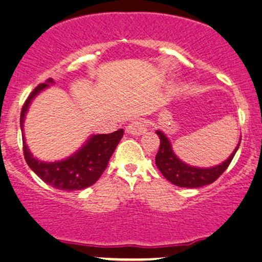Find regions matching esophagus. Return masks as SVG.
I'll return each mask as SVG.
<instances>
[{
	"label": "esophagus",
	"instance_id": "obj_1",
	"mask_svg": "<svg viewBox=\"0 0 262 262\" xmlns=\"http://www.w3.org/2000/svg\"><path fill=\"white\" fill-rule=\"evenodd\" d=\"M126 133L132 134V136H142L143 133H145L147 128H145L144 123L142 120H134L130 124H128V126L125 128Z\"/></svg>",
	"mask_w": 262,
	"mask_h": 262
}]
</instances>
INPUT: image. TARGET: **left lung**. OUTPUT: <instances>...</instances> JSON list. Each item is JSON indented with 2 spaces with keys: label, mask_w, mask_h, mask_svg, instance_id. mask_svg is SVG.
Wrapping results in <instances>:
<instances>
[{
  "label": "left lung",
  "mask_w": 262,
  "mask_h": 262,
  "mask_svg": "<svg viewBox=\"0 0 262 262\" xmlns=\"http://www.w3.org/2000/svg\"><path fill=\"white\" fill-rule=\"evenodd\" d=\"M156 133L159 137V139H161L159 150L156 156L157 167H158V169L161 170V173L164 176L167 181H169L174 186L186 187V188H198V187L213 183L225 172L228 164L231 163L241 143L240 138L233 152L222 163L213 167L201 168L196 166H189L186 162L178 158L177 154L173 150L172 143H170L169 138H168L166 134L162 130H156Z\"/></svg>",
  "instance_id": "obj_1"
}]
</instances>
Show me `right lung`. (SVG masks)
Wrapping results in <instances>:
<instances>
[{"label": "right lung", "mask_w": 262, "mask_h": 262, "mask_svg": "<svg viewBox=\"0 0 262 262\" xmlns=\"http://www.w3.org/2000/svg\"><path fill=\"white\" fill-rule=\"evenodd\" d=\"M54 84L52 79L40 84L30 94L21 110L20 125L24 142V156L26 163L49 186L62 191H79L93 186L105 170L115 148L123 138V129L110 134H92L84 144L68 158L55 162H43L34 157L26 144L24 123L32 100L41 92Z\"/></svg>", "instance_id": "right-lung-1"}]
</instances>
